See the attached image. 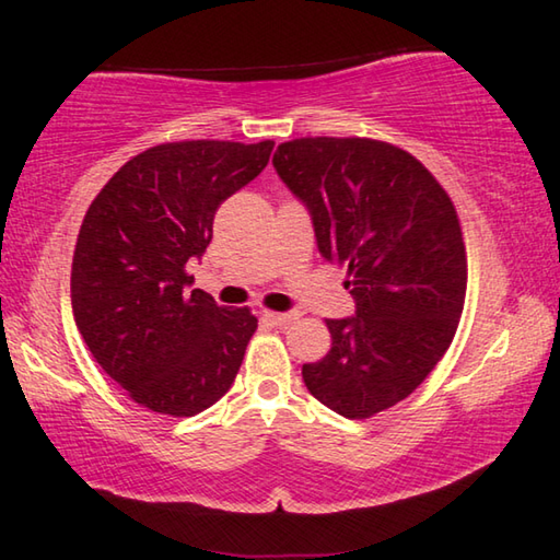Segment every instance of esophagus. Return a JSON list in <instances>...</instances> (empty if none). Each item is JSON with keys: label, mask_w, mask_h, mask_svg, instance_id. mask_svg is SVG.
Listing matches in <instances>:
<instances>
[{"label": "esophagus", "mask_w": 560, "mask_h": 560, "mask_svg": "<svg viewBox=\"0 0 560 560\" xmlns=\"http://www.w3.org/2000/svg\"><path fill=\"white\" fill-rule=\"evenodd\" d=\"M296 316L299 314H293V311H289V314H279V311H261V318L269 320V324H273V326H287Z\"/></svg>", "instance_id": "1"}]
</instances>
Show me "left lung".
Masks as SVG:
<instances>
[{
    "instance_id": "8db88e82",
    "label": "left lung",
    "mask_w": 560,
    "mask_h": 560,
    "mask_svg": "<svg viewBox=\"0 0 560 560\" xmlns=\"http://www.w3.org/2000/svg\"><path fill=\"white\" fill-rule=\"evenodd\" d=\"M273 167L355 299V316L326 320L334 343L301 368L303 383L334 412L365 420L415 393L457 334L467 293L457 210L420 160L383 140H289Z\"/></svg>"
}]
</instances>
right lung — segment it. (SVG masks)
<instances>
[{
  "label": "right lung",
  "mask_w": 560,
  "mask_h": 560,
  "mask_svg": "<svg viewBox=\"0 0 560 560\" xmlns=\"http://www.w3.org/2000/svg\"><path fill=\"white\" fill-rule=\"evenodd\" d=\"M273 140H183L130 158L83 217L71 306L96 363L148 410L192 417L230 390L257 316L185 287L214 212L269 163Z\"/></svg>",
  "instance_id": "obj_1"
}]
</instances>
